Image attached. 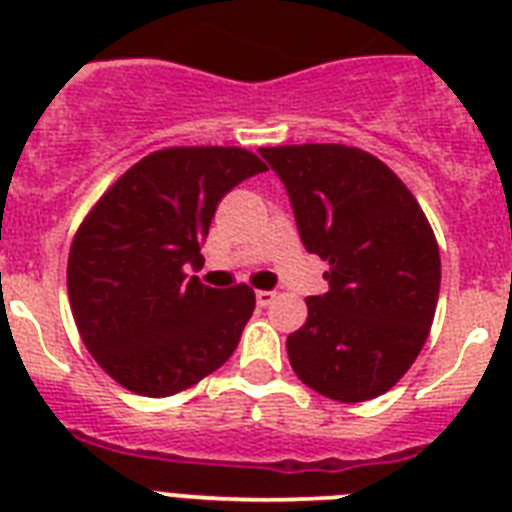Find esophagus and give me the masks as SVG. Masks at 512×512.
Returning a JSON list of instances; mask_svg holds the SVG:
<instances>
[{
  "label": "esophagus",
  "instance_id": "34e87169",
  "mask_svg": "<svg viewBox=\"0 0 512 512\" xmlns=\"http://www.w3.org/2000/svg\"><path fill=\"white\" fill-rule=\"evenodd\" d=\"M255 300L260 308H265V305H271L273 300H276V292H271V289H257Z\"/></svg>",
  "mask_w": 512,
  "mask_h": 512
}]
</instances>
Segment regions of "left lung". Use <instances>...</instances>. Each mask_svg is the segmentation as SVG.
<instances>
[{
    "instance_id": "left-lung-1",
    "label": "left lung",
    "mask_w": 512,
    "mask_h": 512,
    "mask_svg": "<svg viewBox=\"0 0 512 512\" xmlns=\"http://www.w3.org/2000/svg\"><path fill=\"white\" fill-rule=\"evenodd\" d=\"M287 188L297 231L327 260L329 292L287 337L289 364L327 398L382 396L420 356L436 316L441 255L428 217L390 167L337 143L260 148Z\"/></svg>"
}]
</instances>
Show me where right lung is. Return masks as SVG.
<instances>
[{"label":"right lung","mask_w":512,"mask_h":512,"mask_svg":"<svg viewBox=\"0 0 512 512\" xmlns=\"http://www.w3.org/2000/svg\"><path fill=\"white\" fill-rule=\"evenodd\" d=\"M265 170L244 148H162L84 217L68 252V300L87 350L122 388L172 396L231 358L255 292L204 287L185 265L201 263L225 193Z\"/></svg>","instance_id":"obj_1"}]
</instances>
